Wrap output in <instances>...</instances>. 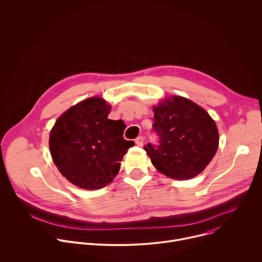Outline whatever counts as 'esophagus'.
<instances>
[{
	"label": "esophagus",
	"instance_id": "obj_1",
	"mask_svg": "<svg viewBox=\"0 0 262 262\" xmlns=\"http://www.w3.org/2000/svg\"><path fill=\"white\" fill-rule=\"evenodd\" d=\"M144 141H145V138L144 137H138L137 139H136V144L138 145V146H143L144 145Z\"/></svg>",
	"mask_w": 262,
	"mask_h": 262
}]
</instances>
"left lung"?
<instances>
[{
    "label": "left lung",
    "instance_id": "1",
    "mask_svg": "<svg viewBox=\"0 0 262 262\" xmlns=\"http://www.w3.org/2000/svg\"><path fill=\"white\" fill-rule=\"evenodd\" d=\"M152 132L158 143L144 146L158 171L173 179H190L214 157L219 134L207 112L195 102L173 96L154 107Z\"/></svg>",
    "mask_w": 262,
    "mask_h": 262
}]
</instances>
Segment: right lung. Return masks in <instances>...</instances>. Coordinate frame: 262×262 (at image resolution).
<instances>
[{"label":"right lung","mask_w":262,"mask_h":262,"mask_svg":"<svg viewBox=\"0 0 262 262\" xmlns=\"http://www.w3.org/2000/svg\"><path fill=\"white\" fill-rule=\"evenodd\" d=\"M110 106L91 97L67 110L50 135V150L61 174L82 189L97 190L118 174L134 141L123 139L125 124L107 118Z\"/></svg>","instance_id":"obj_1"}]
</instances>
